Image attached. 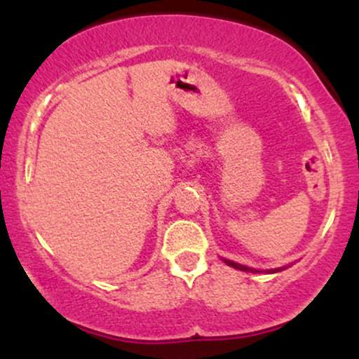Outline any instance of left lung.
Instances as JSON below:
<instances>
[{"mask_svg": "<svg viewBox=\"0 0 359 359\" xmlns=\"http://www.w3.org/2000/svg\"><path fill=\"white\" fill-rule=\"evenodd\" d=\"M226 263H228V265H231L233 269H238V270H243V271H253L251 269H248V266H245V265H240V263H234V262H229V259H224ZM273 271H278V270H273Z\"/></svg>", "mask_w": 359, "mask_h": 359, "instance_id": "1", "label": "left lung"}]
</instances>
